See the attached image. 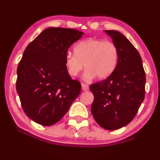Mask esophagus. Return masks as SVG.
Masks as SVG:
<instances>
[{
	"label": "esophagus",
	"mask_w": 160,
	"mask_h": 160,
	"mask_svg": "<svg viewBox=\"0 0 160 160\" xmlns=\"http://www.w3.org/2000/svg\"><path fill=\"white\" fill-rule=\"evenodd\" d=\"M81 86H82V91H86V90L88 89V85H86V84H85V83H82L81 84Z\"/></svg>",
	"instance_id": "34e87169"
}]
</instances>
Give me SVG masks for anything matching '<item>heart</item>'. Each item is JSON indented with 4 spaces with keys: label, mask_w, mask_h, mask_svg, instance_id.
Masks as SVG:
<instances>
[{
    "label": "heart",
    "mask_w": 160,
    "mask_h": 160,
    "mask_svg": "<svg viewBox=\"0 0 160 160\" xmlns=\"http://www.w3.org/2000/svg\"><path fill=\"white\" fill-rule=\"evenodd\" d=\"M74 54L68 53L65 57V66L72 78L78 76L84 68V79L90 80L95 77L103 80L110 76L116 67L118 53L113 42L90 38L74 46Z\"/></svg>",
    "instance_id": "heart-1"
}]
</instances>
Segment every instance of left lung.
Instances as JSON below:
<instances>
[{
  "mask_svg": "<svg viewBox=\"0 0 160 160\" xmlns=\"http://www.w3.org/2000/svg\"><path fill=\"white\" fill-rule=\"evenodd\" d=\"M118 49L116 67L110 76L89 86L94 95L91 111L106 130H114L128 124L145 95V73L141 56L132 43L116 30H105Z\"/></svg>",
  "mask_w": 160,
  "mask_h": 160,
  "instance_id": "8db88e82",
  "label": "left lung"
}]
</instances>
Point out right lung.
<instances>
[{"label":"right lung","mask_w":160,"mask_h":160,"mask_svg":"<svg viewBox=\"0 0 160 160\" xmlns=\"http://www.w3.org/2000/svg\"><path fill=\"white\" fill-rule=\"evenodd\" d=\"M82 34L75 29L47 28L23 53L17 68L16 90L25 114L38 124H56L80 95L81 84L68 74L65 57Z\"/></svg>","instance_id":"add662e5"}]
</instances>
